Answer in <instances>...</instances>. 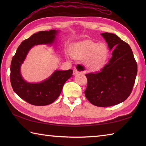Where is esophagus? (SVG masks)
I'll use <instances>...</instances> for the list:
<instances>
[{"label": "esophagus", "mask_w": 146, "mask_h": 146, "mask_svg": "<svg viewBox=\"0 0 146 146\" xmlns=\"http://www.w3.org/2000/svg\"><path fill=\"white\" fill-rule=\"evenodd\" d=\"M85 73V71L84 68H83L82 66H80L75 67L73 70V75H78V74H80V73L83 74Z\"/></svg>", "instance_id": "34e87169"}]
</instances>
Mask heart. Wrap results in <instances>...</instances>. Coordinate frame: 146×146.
I'll list each match as a JSON object with an SVG mask.
<instances>
[{"instance_id": "heart-1", "label": "heart", "mask_w": 146, "mask_h": 146, "mask_svg": "<svg viewBox=\"0 0 146 146\" xmlns=\"http://www.w3.org/2000/svg\"><path fill=\"white\" fill-rule=\"evenodd\" d=\"M73 58L85 59V64L90 70L97 71L104 66L108 56V49L105 44H97L86 40L74 44L71 50Z\"/></svg>"}]
</instances>
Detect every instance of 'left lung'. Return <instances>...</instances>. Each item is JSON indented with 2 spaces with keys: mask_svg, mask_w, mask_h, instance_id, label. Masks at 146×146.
Masks as SVG:
<instances>
[{
  "mask_svg": "<svg viewBox=\"0 0 146 146\" xmlns=\"http://www.w3.org/2000/svg\"><path fill=\"white\" fill-rule=\"evenodd\" d=\"M101 35L113 49L112 56L98 71L86 74V98L97 107H110L125 101L131 95L137 73V64L130 46L109 33Z\"/></svg>",
  "mask_w": 146,
  "mask_h": 146,
  "instance_id": "1",
  "label": "left lung"
}]
</instances>
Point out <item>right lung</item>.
I'll list each match as a JSON object with an SVG mask.
<instances>
[{"instance_id":"add662e5","label":"right lung","mask_w":146,"mask_h":146,"mask_svg":"<svg viewBox=\"0 0 146 146\" xmlns=\"http://www.w3.org/2000/svg\"><path fill=\"white\" fill-rule=\"evenodd\" d=\"M57 31H39L21 42L12 58L10 79L14 92L23 100L33 105L43 106L52 104L60 96L67 80L72 76L73 70L56 71L47 80L39 83H27L23 79L20 67L27 52L33 46L41 44H51Z\"/></svg>"}]
</instances>
